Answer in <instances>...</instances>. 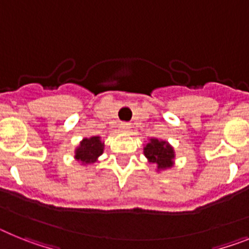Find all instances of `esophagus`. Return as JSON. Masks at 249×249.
<instances>
[{"label":"esophagus","instance_id":"1","mask_svg":"<svg viewBox=\"0 0 249 249\" xmlns=\"http://www.w3.org/2000/svg\"><path fill=\"white\" fill-rule=\"evenodd\" d=\"M119 127H120V130L122 131L127 133V131L130 130V124H129V123H122V124L119 125Z\"/></svg>","mask_w":249,"mask_h":249}]
</instances>
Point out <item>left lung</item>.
<instances>
[{
    "label": "left lung",
    "instance_id": "8db88e82",
    "mask_svg": "<svg viewBox=\"0 0 249 249\" xmlns=\"http://www.w3.org/2000/svg\"><path fill=\"white\" fill-rule=\"evenodd\" d=\"M144 155L150 163L157 164L158 170H165L172 168L174 164V149L168 142L159 139H150L144 146Z\"/></svg>",
    "mask_w": 249,
    "mask_h": 249
}]
</instances>
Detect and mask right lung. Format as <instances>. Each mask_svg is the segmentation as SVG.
I'll return each instance as SVG.
<instances>
[{
  "label": "right lung",
  "mask_w": 249,
  "mask_h": 249,
  "mask_svg": "<svg viewBox=\"0 0 249 249\" xmlns=\"http://www.w3.org/2000/svg\"><path fill=\"white\" fill-rule=\"evenodd\" d=\"M104 142L100 137L85 138L80 142V145L75 150V159L81 164H92L98 160V158L103 154Z\"/></svg>",
  "instance_id": "obj_1"
}]
</instances>
